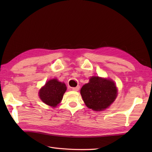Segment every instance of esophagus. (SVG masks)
<instances>
[{
    "instance_id": "34e87169",
    "label": "esophagus",
    "mask_w": 152,
    "mask_h": 152,
    "mask_svg": "<svg viewBox=\"0 0 152 152\" xmlns=\"http://www.w3.org/2000/svg\"><path fill=\"white\" fill-rule=\"evenodd\" d=\"M72 89L73 90V91H79V89H80V86H76V87H75V88H72Z\"/></svg>"
}]
</instances>
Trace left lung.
<instances>
[{
    "label": "left lung",
    "instance_id": "left-lung-1",
    "mask_svg": "<svg viewBox=\"0 0 152 152\" xmlns=\"http://www.w3.org/2000/svg\"><path fill=\"white\" fill-rule=\"evenodd\" d=\"M87 107L95 111H102L108 108L118 95V89L110 79L92 76L89 83L80 90Z\"/></svg>",
    "mask_w": 152,
    "mask_h": 152
}]
</instances>
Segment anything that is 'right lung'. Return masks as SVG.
Returning <instances> with one entry per match:
<instances>
[{"label":"right lung","instance_id":"add662e5","mask_svg":"<svg viewBox=\"0 0 152 152\" xmlns=\"http://www.w3.org/2000/svg\"><path fill=\"white\" fill-rule=\"evenodd\" d=\"M66 90L65 83L59 82L57 79H52L46 83L38 93L40 99L44 103L51 107H56L63 99Z\"/></svg>","mask_w":152,"mask_h":152}]
</instances>
